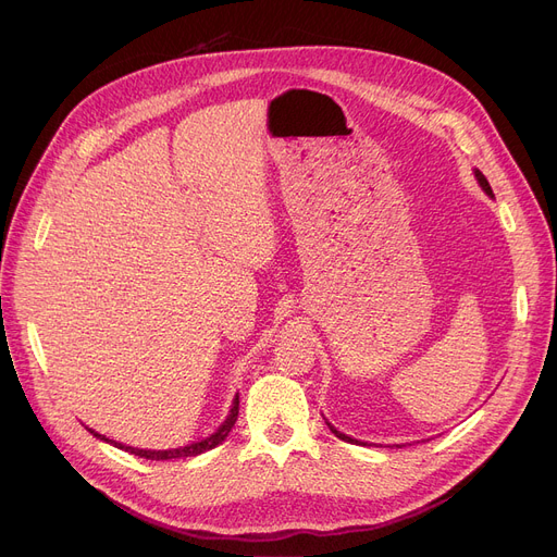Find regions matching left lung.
I'll use <instances>...</instances> for the list:
<instances>
[{
  "mask_svg": "<svg viewBox=\"0 0 557 557\" xmlns=\"http://www.w3.org/2000/svg\"><path fill=\"white\" fill-rule=\"evenodd\" d=\"M473 174H475V178H479V183H481V188L490 195V197H494V193H492V188H490V183H487V178H485V174L481 172V170H473ZM326 426L331 429V433L335 435V437H339V440H344V442H351V444H367V442H360V440H354V437H349V435H344V433H339L335 426H331V423L326 421ZM396 446H399V444H396Z\"/></svg>",
  "mask_w": 557,
  "mask_h": 557,
  "instance_id": "1",
  "label": "left lung"
}]
</instances>
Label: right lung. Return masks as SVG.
<instances>
[{"instance_id": "obj_1", "label": "right lung", "mask_w": 557, "mask_h": 557, "mask_svg": "<svg viewBox=\"0 0 557 557\" xmlns=\"http://www.w3.org/2000/svg\"><path fill=\"white\" fill-rule=\"evenodd\" d=\"M237 410H240V396L235 394V399H233V406H231V412H228V417L224 419V423H222V426H220V429H218L213 435L206 437V440H201V442L188 444V446L168 448V451H147V448H134V446H124V444H120V442H111V440H106V435H99V433H95L92 429H88V431H90L95 437H99V440H103V442H109V444H113V446L122 448V451H128V454L140 456V458H147V460H174V458H193V456H199V454H203V451H210V448H215L218 444H222V442L228 437L231 429L235 426Z\"/></svg>"}]
</instances>
